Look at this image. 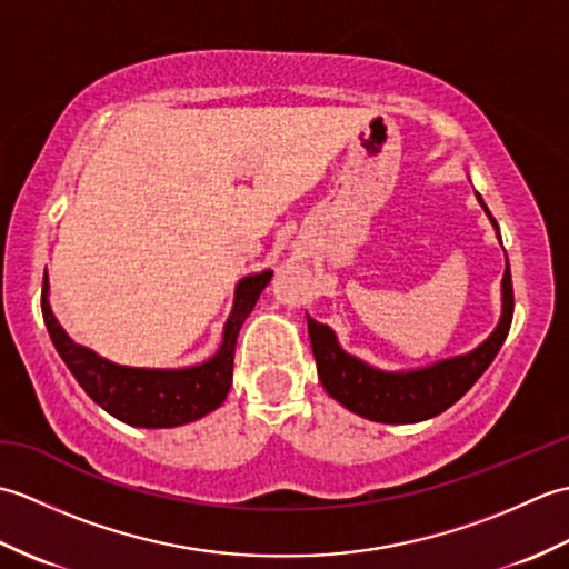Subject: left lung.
Returning a JSON list of instances; mask_svg holds the SVG:
<instances>
[{
	"mask_svg": "<svg viewBox=\"0 0 569 569\" xmlns=\"http://www.w3.org/2000/svg\"><path fill=\"white\" fill-rule=\"evenodd\" d=\"M481 210L487 212L491 227L497 229V239L501 241L499 224L493 220L489 208L475 192ZM308 316V312H306ZM513 318V286L511 269L506 259V271L501 278V318L497 328L485 342L477 345L467 355H457L450 359L432 361L428 367L386 371L367 365L365 359L349 355L342 349L340 340L328 325L312 320L308 316V335L316 355L318 377L337 403H342L352 413L377 420V422H420L440 416L462 398L475 381L489 369L493 357L509 335Z\"/></svg>",
	"mask_w": 569,
	"mask_h": 569,
	"instance_id": "1",
	"label": "left lung"
}]
</instances>
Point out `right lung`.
Returning a JSON list of instances; mask_svg holds the SVG:
<instances>
[{"label":"right lung","mask_w":569,"mask_h":569,"mask_svg":"<svg viewBox=\"0 0 569 569\" xmlns=\"http://www.w3.org/2000/svg\"><path fill=\"white\" fill-rule=\"evenodd\" d=\"M273 271L263 269L241 278L234 288L232 312L222 328V342L217 352L192 367L180 369H143L124 367L92 352L90 347L72 342L60 328L48 300V273L43 276L41 310L51 342L66 361L72 377L94 403L117 420L134 428H176L200 420L220 408L232 386L234 347L241 325L257 306L261 291L269 286Z\"/></svg>","instance_id":"obj_1"}]
</instances>
